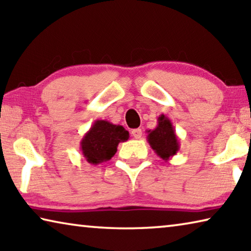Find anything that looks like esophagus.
<instances>
[{
    "instance_id": "1",
    "label": "esophagus",
    "mask_w": 251,
    "mask_h": 251,
    "mask_svg": "<svg viewBox=\"0 0 251 251\" xmlns=\"http://www.w3.org/2000/svg\"><path fill=\"white\" fill-rule=\"evenodd\" d=\"M131 133H132L134 139H140L142 137V130L141 129H133L132 131H131Z\"/></svg>"
}]
</instances>
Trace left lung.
I'll use <instances>...</instances> for the list:
<instances>
[{"mask_svg":"<svg viewBox=\"0 0 251 251\" xmlns=\"http://www.w3.org/2000/svg\"><path fill=\"white\" fill-rule=\"evenodd\" d=\"M147 140L159 158L168 161L179 151V140L170 119L164 114L158 118V125L153 130H148Z\"/></svg>","mask_w":251,"mask_h":251,"instance_id":"8db88e82","label":"left lung"}]
</instances>
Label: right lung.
<instances>
[{"instance_id": "obj_1", "label": "right lung", "mask_w": 251, "mask_h": 251, "mask_svg": "<svg viewBox=\"0 0 251 251\" xmlns=\"http://www.w3.org/2000/svg\"><path fill=\"white\" fill-rule=\"evenodd\" d=\"M128 139L129 132L122 126L106 120H97L82 138L80 149L85 160L97 166L112 158L119 143L126 142Z\"/></svg>"}]
</instances>
